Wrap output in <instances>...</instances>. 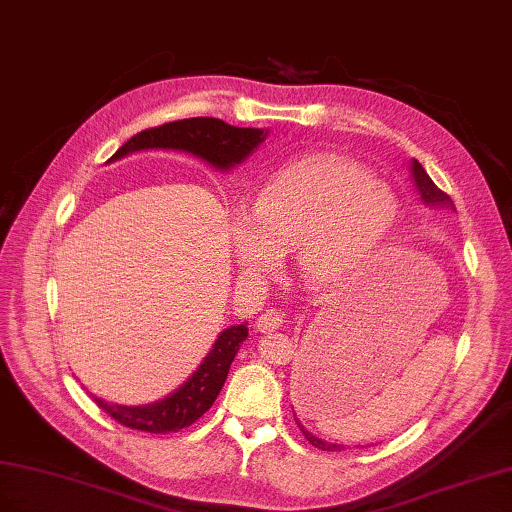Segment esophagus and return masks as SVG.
Instances as JSON below:
<instances>
[{"label":"esophagus","mask_w":512,"mask_h":512,"mask_svg":"<svg viewBox=\"0 0 512 512\" xmlns=\"http://www.w3.org/2000/svg\"><path fill=\"white\" fill-rule=\"evenodd\" d=\"M257 330L259 332H274L283 326V315L276 309H268L257 317Z\"/></svg>","instance_id":"obj_1"}]
</instances>
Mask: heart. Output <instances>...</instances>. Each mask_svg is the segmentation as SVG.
Here are the masks:
<instances>
[{
	"mask_svg": "<svg viewBox=\"0 0 512 512\" xmlns=\"http://www.w3.org/2000/svg\"><path fill=\"white\" fill-rule=\"evenodd\" d=\"M397 195L354 160L313 154L264 184L253 208L229 214V240L238 266L268 276L283 253L313 285H330L358 272L399 223Z\"/></svg>",
	"mask_w": 512,
	"mask_h": 512,
	"instance_id": "b5f03b06",
	"label": "heart"
}]
</instances>
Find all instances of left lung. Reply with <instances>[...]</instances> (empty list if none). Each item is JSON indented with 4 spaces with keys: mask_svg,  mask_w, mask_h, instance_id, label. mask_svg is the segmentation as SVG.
<instances>
[{
    "mask_svg": "<svg viewBox=\"0 0 512 512\" xmlns=\"http://www.w3.org/2000/svg\"><path fill=\"white\" fill-rule=\"evenodd\" d=\"M410 173H412V180H414V186H416V193H418L420 201L425 203V206H429V208H450V210H455V203H452V199L433 184V180L429 178V173H427L425 169H422V165L418 163L416 158H412ZM294 418H296L298 429L304 433L306 440H309L315 448L330 450V452H332V450H343V448H345L343 444H330V442H326V440H321V437L313 435L309 429H304V425H302L300 418H298L296 414H294Z\"/></svg>",
    "mask_w": 512,
    "mask_h": 512,
    "instance_id": "1",
    "label": "left lung"
}]
</instances>
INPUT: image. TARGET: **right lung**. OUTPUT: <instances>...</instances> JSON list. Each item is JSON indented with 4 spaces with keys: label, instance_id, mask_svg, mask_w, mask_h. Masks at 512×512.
Segmentation results:
<instances>
[{
    "label": "right lung",
    "instance_id": "add662e5",
    "mask_svg": "<svg viewBox=\"0 0 512 512\" xmlns=\"http://www.w3.org/2000/svg\"><path fill=\"white\" fill-rule=\"evenodd\" d=\"M268 137V128H238L216 118H188L169 122L158 128L141 130L128 139L107 163H115L141 150H182L206 160L216 171H231L251 156ZM248 337L246 324L231 326L218 334L208 356L201 360L197 371L175 388L165 399L148 405H120L94 397L102 412H107L120 425L145 433H175L191 427L206 414L221 392L229 367L236 358L242 341Z\"/></svg>",
    "mask_w": 512,
    "mask_h": 512
}]
</instances>
